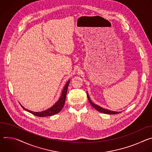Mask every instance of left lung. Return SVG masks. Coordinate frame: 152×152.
I'll list each match as a JSON object with an SVG mask.
<instances>
[{"mask_svg":"<svg viewBox=\"0 0 152 152\" xmlns=\"http://www.w3.org/2000/svg\"><path fill=\"white\" fill-rule=\"evenodd\" d=\"M87 96H88V99H89V102H90L91 104L92 105V106L94 108H95L96 110H98V112H102V113H106V114H113V115L121 113V112H115V111H112V110H110L106 109H104V108H103V107H100V106H98V105L94 104V103H92V102H91V98H90L89 96V95H88V92H87Z\"/></svg>","mask_w":152,"mask_h":152,"instance_id":"left-lung-1","label":"left lung"}]
</instances>
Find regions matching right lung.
I'll return each mask as SVG.
<instances>
[{
  "mask_svg": "<svg viewBox=\"0 0 152 152\" xmlns=\"http://www.w3.org/2000/svg\"><path fill=\"white\" fill-rule=\"evenodd\" d=\"M70 83V80L67 81V82L66 83V85H64L63 91L61 92V96L60 97V98L58 99V100L57 102L52 106L50 107V108L42 111V112H33V111H31L26 108H25L24 107H23L22 106V107H23V109L25 110L26 111L34 115L37 116H40V117H45V116H51V115H54L55 114L58 113V112H60L61 111V110L63 109L64 105V103H65V99H66V94H67V88H68V85Z\"/></svg>",
  "mask_w": 152,
  "mask_h": 152,
  "instance_id": "add662e5",
  "label": "right lung"
}]
</instances>
